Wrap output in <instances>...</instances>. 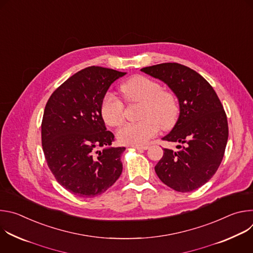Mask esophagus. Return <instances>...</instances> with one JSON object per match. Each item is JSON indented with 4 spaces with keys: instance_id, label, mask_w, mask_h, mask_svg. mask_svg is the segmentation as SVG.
<instances>
[{
    "instance_id": "34e87169",
    "label": "esophagus",
    "mask_w": 253,
    "mask_h": 253,
    "mask_svg": "<svg viewBox=\"0 0 253 253\" xmlns=\"http://www.w3.org/2000/svg\"><path fill=\"white\" fill-rule=\"evenodd\" d=\"M132 148L137 149V150H147L149 148V146H132Z\"/></svg>"
}]
</instances>
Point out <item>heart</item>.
<instances>
[{"instance_id":"obj_1","label":"heart","mask_w":253,"mask_h":253,"mask_svg":"<svg viewBox=\"0 0 253 253\" xmlns=\"http://www.w3.org/2000/svg\"><path fill=\"white\" fill-rule=\"evenodd\" d=\"M128 103L142 105L139 118L141 121L123 126L117 132L121 144L142 146L160 130L172 128L179 116V103L172 91L162 90L158 82L143 75L128 79L122 86ZM101 116L104 122L112 127L120 126L124 121L123 103L113 94L107 93L101 104Z\"/></svg>"}]
</instances>
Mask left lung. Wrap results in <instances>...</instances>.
<instances>
[{
    "instance_id": "obj_1",
    "label": "left lung",
    "mask_w": 253,
    "mask_h": 253,
    "mask_svg": "<svg viewBox=\"0 0 253 253\" xmlns=\"http://www.w3.org/2000/svg\"><path fill=\"white\" fill-rule=\"evenodd\" d=\"M141 71L164 82L179 102L178 120L162 138L178 142L177 150L164 148L155 172L175 191L196 190L217 171L224 155L228 124L223 106L211 85L184 65L163 63Z\"/></svg>"
}]
</instances>
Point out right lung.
<instances>
[{"mask_svg": "<svg viewBox=\"0 0 253 253\" xmlns=\"http://www.w3.org/2000/svg\"><path fill=\"white\" fill-rule=\"evenodd\" d=\"M125 72L88 67L66 80L49 98L42 121V146L57 181L89 198L104 193L120 177L125 147H111L101 104L111 84ZM104 147L102 152L96 150Z\"/></svg>", "mask_w": 253, "mask_h": 253, "instance_id": "1", "label": "right lung"}]
</instances>
